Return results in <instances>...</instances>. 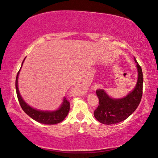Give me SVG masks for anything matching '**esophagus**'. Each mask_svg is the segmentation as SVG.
Returning <instances> with one entry per match:
<instances>
[{
    "label": "esophagus",
    "mask_w": 158,
    "mask_h": 158,
    "mask_svg": "<svg viewBox=\"0 0 158 158\" xmlns=\"http://www.w3.org/2000/svg\"><path fill=\"white\" fill-rule=\"evenodd\" d=\"M81 89H83V90H86V86L84 84H81Z\"/></svg>",
    "instance_id": "obj_1"
}]
</instances>
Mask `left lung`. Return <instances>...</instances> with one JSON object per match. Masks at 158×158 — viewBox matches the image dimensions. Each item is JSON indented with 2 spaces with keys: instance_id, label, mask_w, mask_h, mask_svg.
Masks as SVG:
<instances>
[{
  "instance_id": "left-lung-1",
  "label": "left lung",
  "mask_w": 158,
  "mask_h": 158,
  "mask_svg": "<svg viewBox=\"0 0 158 158\" xmlns=\"http://www.w3.org/2000/svg\"><path fill=\"white\" fill-rule=\"evenodd\" d=\"M138 70V80L135 86L125 97L114 98L103 89H97L96 95L99 104L94 112V117L100 123L106 125L116 124L126 120L137 109L143 95V76L140 66L134 57Z\"/></svg>"
}]
</instances>
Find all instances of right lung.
Instances as JSON below:
<instances>
[{
    "label": "right lung",
    "instance_id": "1",
    "mask_svg": "<svg viewBox=\"0 0 158 158\" xmlns=\"http://www.w3.org/2000/svg\"><path fill=\"white\" fill-rule=\"evenodd\" d=\"M25 59L22 63V65H21L20 70H19V72H18L15 80L16 93H17V96L21 108H22L23 110L25 112V114H27L30 118H32V119L39 122V123L47 125H54L60 123V122H62L63 120L65 118L69 111L70 104L69 102L66 99V98H63V102L62 103V104H61L58 109H56L55 110H42L35 109L32 106H30V105H28L27 103L25 102L24 99L22 98V96H21L18 89V80L19 73H20L21 68H22V66L25 61Z\"/></svg>",
    "mask_w": 158,
    "mask_h": 158
}]
</instances>
